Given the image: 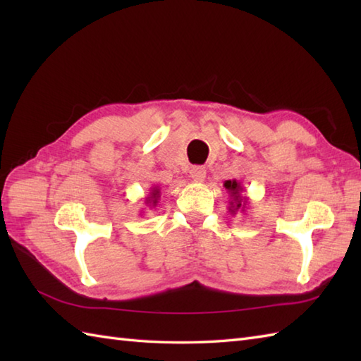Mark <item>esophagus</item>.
<instances>
[{
	"mask_svg": "<svg viewBox=\"0 0 361 361\" xmlns=\"http://www.w3.org/2000/svg\"><path fill=\"white\" fill-rule=\"evenodd\" d=\"M190 176L198 183H203L206 178V169L202 166H195L190 169Z\"/></svg>",
	"mask_w": 361,
	"mask_h": 361,
	"instance_id": "34e87169",
	"label": "esophagus"
}]
</instances>
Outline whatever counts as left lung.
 <instances>
[{
	"label": "left lung",
	"mask_w": 361,
	"mask_h": 361,
	"mask_svg": "<svg viewBox=\"0 0 361 361\" xmlns=\"http://www.w3.org/2000/svg\"><path fill=\"white\" fill-rule=\"evenodd\" d=\"M224 188L229 194V206H228L229 212H231L233 216L234 214H237V211L245 212V209H247V204H248V197L242 195V192H243L242 183L237 180H226L224 183Z\"/></svg>",
	"instance_id": "8db88e82"
}]
</instances>
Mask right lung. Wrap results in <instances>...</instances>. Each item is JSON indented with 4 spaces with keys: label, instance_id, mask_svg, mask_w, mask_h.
I'll return each mask as SVG.
<instances>
[{
    "label": "right lung",
    "instance_id": "1",
    "mask_svg": "<svg viewBox=\"0 0 361 361\" xmlns=\"http://www.w3.org/2000/svg\"><path fill=\"white\" fill-rule=\"evenodd\" d=\"M159 197H161V189H159V186L153 185V186L150 188V192H149V195L144 198V203H145V206H149V208H155L157 203H158V200H159Z\"/></svg>",
    "mask_w": 361,
    "mask_h": 361
}]
</instances>
